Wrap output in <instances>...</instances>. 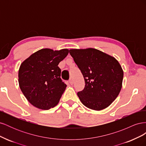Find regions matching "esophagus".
<instances>
[{
    "label": "esophagus",
    "mask_w": 146,
    "mask_h": 146,
    "mask_svg": "<svg viewBox=\"0 0 146 146\" xmlns=\"http://www.w3.org/2000/svg\"><path fill=\"white\" fill-rule=\"evenodd\" d=\"M69 83L70 84V85H72L73 84V80L72 78H70L69 79Z\"/></svg>",
    "instance_id": "esophagus-1"
}]
</instances>
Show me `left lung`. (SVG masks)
<instances>
[{
  "instance_id": "left-lung-1",
  "label": "left lung",
  "mask_w": 146,
  "mask_h": 146,
  "mask_svg": "<svg viewBox=\"0 0 146 146\" xmlns=\"http://www.w3.org/2000/svg\"><path fill=\"white\" fill-rule=\"evenodd\" d=\"M85 79L77 96L87 108L100 111L111 105L122 86L123 71L114 57L94 48L69 50Z\"/></svg>"
}]
</instances>
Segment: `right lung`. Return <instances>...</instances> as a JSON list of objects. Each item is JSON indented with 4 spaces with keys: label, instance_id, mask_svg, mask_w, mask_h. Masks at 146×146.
Wrapping results in <instances>:
<instances>
[{
    "label": "right lung",
    "instance_id": "obj_1",
    "mask_svg": "<svg viewBox=\"0 0 146 146\" xmlns=\"http://www.w3.org/2000/svg\"><path fill=\"white\" fill-rule=\"evenodd\" d=\"M68 53V48H42L21 63L18 72L20 89L34 107L48 110L58 104L67 85L61 80L58 65Z\"/></svg>",
    "mask_w": 146,
    "mask_h": 146
}]
</instances>
